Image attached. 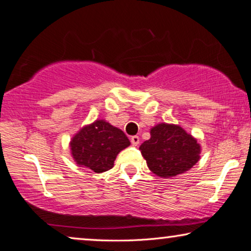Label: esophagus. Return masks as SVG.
I'll list each match as a JSON object with an SVG mask.
<instances>
[{"mask_svg":"<svg viewBox=\"0 0 251 251\" xmlns=\"http://www.w3.org/2000/svg\"><path fill=\"white\" fill-rule=\"evenodd\" d=\"M130 140H131L132 146H138L139 145V137L138 136H132L131 138H130Z\"/></svg>","mask_w":251,"mask_h":251,"instance_id":"34e87169","label":"esophagus"}]
</instances>
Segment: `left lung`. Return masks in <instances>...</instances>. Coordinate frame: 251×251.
I'll list each match as a JSON object with an SVG mask.
<instances>
[{"label": "left lung", "mask_w": 251, "mask_h": 251, "mask_svg": "<svg viewBox=\"0 0 251 251\" xmlns=\"http://www.w3.org/2000/svg\"><path fill=\"white\" fill-rule=\"evenodd\" d=\"M147 167L159 177H175L191 169L200 159L197 139L179 126L161 123L139 147Z\"/></svg>", "instance_id": "obj_1"}]
</instances>
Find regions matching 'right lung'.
Here are the masks:
<instances>
[{
	"instance_id": "obj_1",
	"label": "right lung",
	"mask_w": 251,
	"mask_h": 251,
	"mask_svg": "<svg viewBox=\"0 0 251 251\" xmlns=\"http://www.w3.org/2000/svg\"><path fill=\"white\" fill-rule=\"evenodd\" d=\"M129 145L128 137L122 130L98 120L73 137L71 151L78 166L100 174L112 169L116 155Z\"/></svg>"
}]
</instances>
